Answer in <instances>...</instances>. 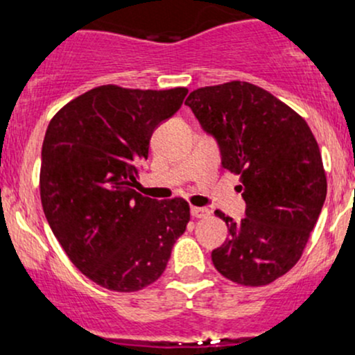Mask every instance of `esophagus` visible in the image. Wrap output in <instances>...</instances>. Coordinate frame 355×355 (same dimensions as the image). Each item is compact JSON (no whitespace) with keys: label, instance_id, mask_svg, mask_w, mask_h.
<instances>
[{"label":"esophagus","instance_id":"1","mask_svg":"<svg viewBox=\"0 0 355 355\" xmlns=\"http://www.w3.org/2000/svg\"><path fill=\"white\" fill-rule=\"evenodd\" d=\"M190 214H192V217H196V219H205V217L210 216V210L204 207H192L190 209Z\"/></svg>","mask_w":355,"mask_h":355}]
</instances>
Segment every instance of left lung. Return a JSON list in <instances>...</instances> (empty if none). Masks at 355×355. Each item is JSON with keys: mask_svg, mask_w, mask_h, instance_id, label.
<instances>
[{"mask_svg": "<svg viewBox=\"0 0 355 355\" xmlns=\"http://www.w3.org/2000/svg\"><path fill=\"white\" fill-rule=\"evenodd\" d=\"M185 104L216 136L222 166L239 175L246 217L222 210L229 239L212 251L224 278L264 286L302 258L327 196L320 148L306 121L264 89L243 80L196 89Z\"/></svg>", "mask_w": 355, "mask_h": 355, "instance_id": "left-lung-1", "label": "left lung"}]
</instances>
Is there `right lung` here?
Wrapping results in <instances>:
<instances>
[{
    "label": "right lung",
    "mask_w": 355,
    "mask_h": 355,
    "mask_svg": "<svg viewBox=\"0 0 355 355\" xmlns=\"http://www.w3.org/2000/svg\"><path fill=\"white\" fill-rule=\"evenodd\" d=\"M187 92L101 85L65 104L46 128L45 217L73 266L99 286L119 293L150 286L185 232L189 202L153 200L133 187L155 128L180 109Z\"/></svg>",
    "instance_id": "1"
}]
</instances>
